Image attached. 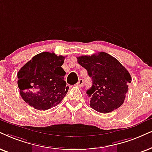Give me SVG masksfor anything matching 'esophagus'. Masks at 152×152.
Here are the masks:
<instances>
[{
  "mask_svg": "<svg viewBox=\"0 0 152 152\" xmlns=\"http://www.w3.org/2000/svg\"><path fill=\"white\" fill-rule=\"evenodd\" d=\"M84 83H84V80H83V79H79V80H78V82L77 83H76V86H77L78 87L81 88V87H83Z\"/></svg>",
  "mask_w": 152,
  "mask_h": 152,
  "instance_id": "1",
  "label": "esophagus"
}]
</instances>
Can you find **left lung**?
<instances>
[{
    "label": "left lung",
    "instance_id": "left-lung-1",
    "mask_svg": "<svg viewBox=\"0 0 152 152\" xmlns=\"http://www.w3.org/2000/svg\"><path fill=\"white\" fill-rule=\"evenodd\" d=\"M77 59L93 80V86L86 92L90 97V107L107 114L121 106L132 80L128 70L115 57L104 52L78 57Z\"/></svg>",
    "mask_w": 152,
    "mask_h": 152
}]
</instances>
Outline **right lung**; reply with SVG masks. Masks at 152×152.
I'll use <instances>...</instances> for the list:
<instances>
[{"instance_id": "1", "label": "right lung", "mask_w": 152, "mask_h": 152, "mask_svg": "<svg viewBox=\"0 0 152 152\" xmlns=\"http://www.w3.org/2000/svg\"><path fill=\"white\" fill-rule=\"evenodd\" d=\"M65 57L43 52L26 62L17 73L22 99L34 109L47 110L61 102L68 92L62 68Z\"/></svg>"}]
</instances>
